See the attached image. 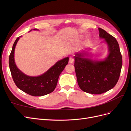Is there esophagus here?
Wrapping results in <instances>:
<instances>
[{"label":"esophagus","instance_id":"1","mask_svg":"<svg viewBox=\"0 0 131 131\" xmlns=\"http://www.w3.org/2000/svg\"><path fill=\"white\" fill-rule=\"evenodd\" d=\"M74 62V58L73 57H69V63H72Z\"/></svg>","mask_w":131,"mask_h":131}]
</instances>
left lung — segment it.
<instances>
[{
	"label": "left lung",
	"mask_w": 131,
	"mask_h": 131,
	"mask_svg": "<svg viewBox=\"0 0 131 131\" xmlns=\"http://www.w3.org/2000/svg\"><path fill=\"white\" fill-rule=\"evenodd\" d=\"M100 37L109 46V54L104 61L93 62L83 58L81 53L74 57V67L81 90L91 94H102L113 89L119 79L122 65L118 43L112 35L99 28Z\"/></svg>",
	"instance_id": "obj_1"
}]
</instances>
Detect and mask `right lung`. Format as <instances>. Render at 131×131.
I'll list each match as a JSON object with an SVG mask.
<instances>
[{
	"instance_id": "right-lung-1",
	"label": "right lung",
	"mask_w": 131,
	"mask_h": 131,
	"mask_svg": "<svg viewBox=\"0 0 131 131\" xmlns=\"http://www.w3.org/2000/svg\"><path fill=\"white\" fill-rule=\"evenodd\" d=\"M19 38L16 39L14 43L9 60L10 72L15 84L18 89L33 96H42L53 92L57 86L59 75L68 64L69 58L57 62L40 76H28L17 68L14 61L15 48Z\"/></svg>"
}]
</instances>
